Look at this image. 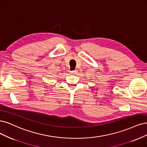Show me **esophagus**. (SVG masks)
I'll use <instances>...</instances> for the list:
<instances>
[{"label": "esophagus", "mask_w": 147, "mask_h": 147, "mask_svg": "<svg viewBox=\"0 0 147 147\" xmlns=\"http://www.w3.org/2000/svg\"><path fill=\"white\" fill-rule=\"evenodd\" d=\"M70 74H77V70H72V71H70Z\"/></svg>", "instance_id": "1"}]
</instances>
